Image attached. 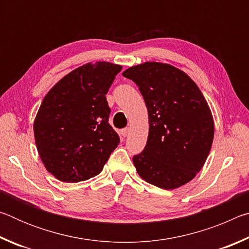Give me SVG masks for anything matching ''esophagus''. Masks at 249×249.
<instances>
[{
    "mask_svg": "<svg viewBox=\"0 0 249 249\" xmlns=\"http://www.w3.org/2000/svg\"><path fill=\"white\" fill-rule=\"evenodd\" d=\"M128 132H129V129L128 128H124V129H122L121 130V135L123 137H126L128 135Z\"/></svg>",
    "mask_w": 249,
    "mask_h": 249,
    "instance_id": "esophagus-1",
    "label": "esophagus"
}]
</instances>
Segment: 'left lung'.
I'll use <instances>...</instances> for the list:
<instances>
[{
    "mask_svg": "<svg viewBox=\"0 0 249 249\" xmlns=\"http://www.w3.org/2000/svg\"><path fill=\"white\" fill-rule=\"evenodd\" d=\"M123 75L137 84L148 111L145 149L133 162L142 179L172 190L188 183L203 167L214 137V122L199 87L176 67L145 62Z\"/></svg>",
    "mask_w": 249,
    "mask_h": 249,
    "instance_id": "obj_1",
    "label": "left lung"
}]
</instances>
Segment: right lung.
<instances>
[{
	"mask_svg": "<svg viewBox=\"0 0 249 249\" xmlns=\"http://www.w3.org/2000/svg\"><path fill=\"white\" fill-rule=\"evenodd\" d=\"M121 70L111 62H89L65 75L41 102L34 122L37 150L62 182L98 176L119 145L105 94Z\"/></svg>",
	"mask_w": 249,
	"mask_h": 249,
	"instance_id": "right-lung-1",
	"label": "right lung"
}]
</instances>
